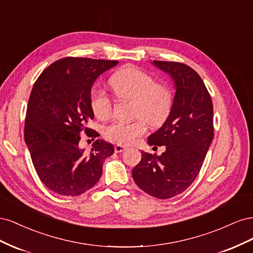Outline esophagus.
<instances>
[{
    "label": "esophagus",
    "mask_w": 253,
    "mask_h": 253,
    "mask_svg": "<svg viewBox=\"0 0 253 253\" xmlns=\"http://www.w3.org/2000/svg\"><path fill=\"white\" fill-rule=\"evenodd\" d=\"M115 152L116 153H121V152H124L126 148V147H124V145H120V144H117V145H115Z\"/></svg>",
    "instance_id": "34e87169"
}]
</instances>
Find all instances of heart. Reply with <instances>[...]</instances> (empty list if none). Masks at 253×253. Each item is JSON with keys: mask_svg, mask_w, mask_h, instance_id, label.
Masks as SVG:
<instances>
[{"mask_svg": "<svg viewBox=\"0 0 253 253\" xmlns=\"http://www.w3.org/2000/svg\"><path fill=\"white\" fill-rule=\"evenodd\" d=\"M110 85L120 100L133 101L132 122L116 121L108 126L103 135L108 140L129 144L147 132L145 121L150 126H162L169 117L172 109V94L165 85L156 84L151 75L138 68L128 66L112 76ZM90 105L95 116L105 120L112 115V101L100 89H95L90 97Z\"/></svg>", "mask_w": 253, "mask_h": 253, "instance_id": "obj_1", "label": "heart"}]
</instances>
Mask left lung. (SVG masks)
Returning a JSON list of instances; mask_svg holds the SVG:
<instances>
[{"mask_svg": "<svg viewBox=\"0 0 253 253\" xmlns=\"http://www.w3.org/2000/svg\"><path fill=\"white\" fill-rule=\"evenodd\" d=\"M153 65L170 75L175 88L169 117L148 138L150 145H165L166 151L160 156L141 151L132 176L145 193L168 200L187 190L201 171L213 139V104L190 66L166 61H153Z\"/></svg>", "mask_w": 253, "mask_h": 253, "instance_id": "1", "label": "left lung"}]
</instances>
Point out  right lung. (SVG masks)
Instances as JSON below:
<instances>
[{"label":"right lung","instance_id":"obj_1","mask_svg":"<svg viewBox=\"0 0 253 253\" xmlns=\"http://www.w3.org/2000/svg\"><path fill=\"white\" fill-rule=\"evenodd\" d=\"M117 64L118 61L63 58L51 63L34 84L24 138L38 175L52 192L77 196L100 179L104 159L114 153L113 144L97 139L86 154L79 141L82 132L97 137L87 127L94 119L91 86Z\"/></svg>","mask_w":253,"mask_h":253}]
</instances>
